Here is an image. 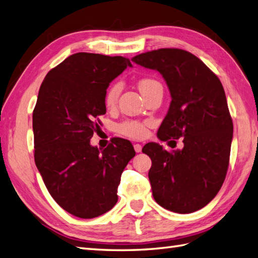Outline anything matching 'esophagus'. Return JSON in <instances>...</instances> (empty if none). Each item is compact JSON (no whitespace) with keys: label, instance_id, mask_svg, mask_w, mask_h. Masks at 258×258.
<instances>
[{"label":"esophagus","instance_id":"esophagus-1","mask_svg":"<svg viewBox=\"0 0 258 258\" xmlns=\"http://www.w3.org/2000/svg\"><path fill=\"white\" fill-rule=\"evenodd\" d=\"M134 149L136 153H141L142 152V145H140V144H134Z\"/></svg>","mask_w":258,"mask_h":258}]
</instances>
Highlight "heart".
<instances>
[{
  "instance_id": "obj_1",
  "label": "heart",
  "mask_w": 258,
  "mask_h": 258,
  "mask_svg": "<svg viewBox=\"0 0 258 258\" xmlns=\"http://www.w3.org/2000/svg\"><path fill=\"white\" fill-rule=\"evenodd\" d=\"M156 86H160V85L156 80L151 79V78H145V79H142L139 82V89L142 94L147 92L148 90H151L152 88ZM121 90H122V87L119 83H113V85L106 90L105 98H104V103L106 107L111 109V107H113L116 104L119 93H121ZM147 126H148V123L146 122L126 121L119 125L118 132L125 136L131 137V139L140 140L146 136Z\"/></svg>"
}]
</instances>
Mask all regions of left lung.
I'll use <instances>...</instances> for the list:
<instances>
[{
    "instance_id": "obj_1",
    "label": "left lung",
    "mask_w": 258,
    "mask_h": 258,
    "mask_svg": "<svg viewBox=\"0 0 258 258\" xmlns=\"http://www.w3.org/2000/svg\"><path fill=\"white\" fill-rule=\"evenodd\" d=\"M132 61L157 70L169 88L158 139L183 137V148L171 153L157 143L142 149L152 159L154 199L172 212H195L217 196L229 167L233 122L222 83L199 58L178 48L144 52Z\"/></svg>"
}]
</instances>
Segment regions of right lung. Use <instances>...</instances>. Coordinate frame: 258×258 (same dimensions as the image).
Here are the masks:
<instances>
[{
  "mask_svg": "<svg viewBox=\"0 0 258 258\" xmlns=\"http://www.w3.org/2000/svg\"><path fill=\"white\" fill-rule=\"evenodd\" d=\"M132 67L130 59L77 52L47 74L33 112L35 164L63 210L81 219L103 214L117 202V187L132 144L115 139L104 149L90 140L105 114L110 82Z\"/></svg>",
  "mask_w": 258,
  "mask_h": 258,
  "instance_id": "obj_1",
  "label": "right lung"
}]
</instances>
